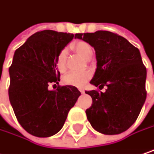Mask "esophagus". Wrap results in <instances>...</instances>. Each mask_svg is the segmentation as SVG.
<instances>
[{"label": "esophagus", "instance_id": "obj_1", "mask_svg": "<svg viewBox=\"0 0 154 154\" xmlns=\"http://www.w3.org/2000/svg\"><path fill=\"white\" fill-rule=\"evenodd\" d=\"M79 91H80L81 93H85V90H84V89H79Z\"/></svg>", "mask_w": 154, "mask_h": 154}]
</instances>
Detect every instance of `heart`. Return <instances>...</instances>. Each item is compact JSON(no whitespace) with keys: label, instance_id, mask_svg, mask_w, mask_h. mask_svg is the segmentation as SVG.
<instances>
[{"label":"heart","instance_id":"obj_1","mask_svg":"<svg viewBox=\"0 0 154 154\" xmlns=\"http://www.w3.org/2000/svg\"><path fill=\"white\" fill-rule=\"evenodd\" d=\"M74 50L84 57L85 59H90L92 56V49L88 42L85 41H78L72 45ZM66 62H67V50L63 49L58 52L56 57V66L60 71H63L66 69ZM91 77V72L89 70L82 71V72H75L71 71L67 73L63 78V82L67 85L82 87L88 82V80Z\"/></svg>","mask_w":154,"mask_h":154}]
</instances>
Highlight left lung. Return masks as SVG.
Listing matches in <instances>:
<instances>
[{
  "label": "left lung",
  "instance_id": "8db88e82",
  "mask_svg": "<svg viewBox=\"0 0 154 154\" xmlns=\"http://www.w3.org/2000/svg\"><path fill=\"white\" fill-rule=\"evenodd\" d=\"M96 51L97 69L91 81L99 89L85 91L92 104L85 111L96 131L119 134L130 128L146 98V69L140 50L123 36L109 31L77 34Z\"/></svg>",
  "mask_w": 154,
  "mask_h": 154
}]
</instances>
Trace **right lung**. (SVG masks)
Listing matches in <instances>:
<instances>
[{
    "label": "right lung",
    "mask_w": 154,
    "mask_h": 154,
    "mask_svg": "<svg viewBox=\"0 0 154 154\" xmlns=\"http://www.w3.org/2000/svg\"><path fill=\"white\" fill-rule=\"evenodd\" d=\"M73 37L69 33L38 31L14 52L9 67V101L18 122L34 136L45 138L57 133L81 95L75 86L49 90L50 84L60 81L57 55Z\"/></svg>",
    "instance_id": "right-lung-1"
}]
</instances>
